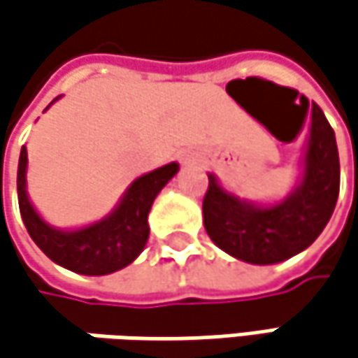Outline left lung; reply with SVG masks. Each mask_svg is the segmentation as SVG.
Listing matches in <instances>:
<instances>
[{
    "mask_svg": "<svg viewBox=\"0 0 358 358\" xmlns=\"http://www.w3.org/2000/svg\"><path fill=\"white\" fill-rule=\"evenodd\" d=\"M341 164L336 137L318 105L312 103L300 174L284 199H241L208 172L202 202L204 229L213 243L235 259L253 265L282 263L308 249L324 231L336 206Z\"/></svg>",
    "mask_w": 358,
    "mask_h": 358,
    "instance_id": "left-lung-1",
    "label": "left lung"
}]
</instances>
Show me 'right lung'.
Listing matches in <instances>:
<instances>
[{"label":"right lung","instance_id":"right-lung-1","mask_svg":"<svg viewBox=\"0 0 358 358\" xmlns=\"http://www.w3.org/2000/svg\"><path fill=\"white\" fill-rule=\"evenodd\" d=\"M60 96L44 109L48 111ZM178 162H170L136 178L117 200L113 210L83 227H54L34 206L28 194V150L20 152L17 162V202L24 224L32 241L56 265L80 275H109L134 263L145 249L150 237L148 215L159 190L178 174Z\"/></svg>","mask_w":358,"mask_h":358}]
</instances>
